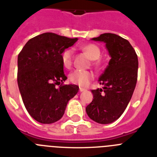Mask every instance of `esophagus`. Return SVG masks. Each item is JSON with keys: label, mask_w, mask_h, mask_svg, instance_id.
Returning a JSON list of instances; mask_svg holds the SVG:
<instances>
[{"label": "esophagus", "mask_w": 157, "mask_h": 157, "mask_svg": "<svg viewBox=\"0 0 157 157\" xmlns=\"http://www.w3.org/2000/svg\"><path fill=\"white\" fill-rule=\"evenodd\" d=\"M79 91H80V92H83V91H86V89L80 88V89H79Z\"/></svg>", "instance_id": "obj_1"}]
</instances>
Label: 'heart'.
I'll return each instance as SVG.
<instances>
[{"label":"heart","instance_id":"obj_1","mask_svg":"<svg viewBox=\"0 0 157 157\" xmlns=\"http://www.w3.org/2000/svg\"><path fill=\"white\" fill-rule=\"evenodd\" d=\"M82 51L86 53L92 60L98 59L101 55V50L98 45L95 44H88L81 47ZM73 60V50L72 49H66L62 53V62L63 66L66 68H70ZM94 77V75L92 71L76 69L70 75L69 80L71 83L76 84L81 87H86L90 83Z\"/></svg>","mask_w":157,"mask_h":157}]
</instances>
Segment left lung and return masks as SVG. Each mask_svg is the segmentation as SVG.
<instances>
[{"label": "left lung", "instance_id": "1", "mask_svg": "<svg viewBox=\"0 0 157 157\" xmlns=\"http://www.w3.org/2000/svg\"><path fill=\"white\" fill-rule=\"evenodd\" d=\"M92 40L106 43L111 59L98 79L103 89L91 90L93 101L86 111L97 123L109 124L121 116L131 99L138 79V56L128 40L113 33Z\"/></svg>", "mask_w": 157, "mask_h": 157}]
</instances>
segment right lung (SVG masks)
Segmentation results:
<instances>
[{"instance_id":"obj_1","label":"right lung","mask_w":157,"mask_h":157,"mask_svg":"<svg viewBox=\"0 0 157 157\" xmlns=\"http://www.w3.org/2000/svg\"><path fill=\"white\" fill-rule=\"evenodd\" d=\"M77 40L45 33L30 39L18 54V89L36 121L51 124L61 119L68 101L78 92L76 85L63 84L67 76L62 62V53Z\"/></svg>"}]
</instances>
